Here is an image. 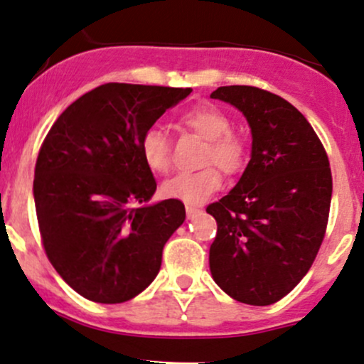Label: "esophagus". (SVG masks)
I'll list each match as a JSON object with an SVG mask.
<instances>
[{"label":"esophagus","instance_id":"34e87169","mask_svg":"<svg viewBox=\"0 0 364 364\" xmlns=\"http://www.w3.org/2000/svg\"><path fill=\"white\" fill-rule=\"evenodd\" d=\"M198 213H200V209L192 208V205H186V218H188V220H193Z\"/></svg>","mask_w":364,"mask_h":364}]
</instances>
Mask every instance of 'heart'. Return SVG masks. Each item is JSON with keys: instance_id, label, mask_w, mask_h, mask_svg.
<instances>
[{"instance_id": "1", "label": "heart", "mask_w": 364, "mask_h": 364, "mask_svg": "<svg viewBox=\"0 0 364 364\" xmlns=\"http://www.w3.org/2000/svg\"><path fill=\"white\" fill-rule=\"evenodd\" d=\"M183 124L198 136L208 139L204 164H216L227 174L242 169L246 162V146L237 134L232 132L228 114L213 105H202L190 109L183 117ZM141 156L153 172H167L171 167V146L166 132L150 127L139 141ZM221 176L216 167H204L195 172H179L162 185V195L186 205H198L208 200L220 188Z\"/></svg>"}]
</instances>
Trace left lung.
Returning a JSON list of instances; mask_svg holds the SVG:
<instances>
[{
    "mask_svg": "<svg viewBox=\"0 0 364 364\" xmlns=\"http://www.w3.org/2000/svg\"><path fill=\"white\" fill-rule=\"evenodd\" d=\"M213 99L250 124L251 160L239 183L208 205L214 282L233 300L272 305L304 279L328 225L331 169L312 125L286 99L256 87H220Z\"/></svg>",
    "mask_w": 364,
    "mask_h": 364,
    "instance_id": "8db88e82",
    "label": "left lung"
}]
</instances>
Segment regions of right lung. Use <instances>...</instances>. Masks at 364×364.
Segmentation results:
<instances>
[{
	"mask_svg": "<svg viewBox=\"0 0 364 364\" xmlns=\"http://www.w3.org/2000/svg\"><path fill=\"white\" fill-rule=\"evenodd\" d=\"M192 89L105 83L64 109L41 144L34 205L45 252L83 298L122 304L151 284L179 200L148 204L156 190L139 141Z\"/></svg>",
	"mask_w": 364,
	"mask_h": 364,
	"instance_id": "obj_1",
	"label": "right lung"
}]
</instances>
